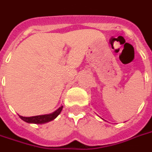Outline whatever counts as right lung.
<instances>
[{"instance_id": "obj_1", "label": "right lung", "mask_w": 152, "mask_h": 152, "mask_svg": "<svg viewBox=\"0 0 152 152\" xmlns=\"http://www.w3.org/2000/svg\"><path fill=\"white\" fill-rule=\"evenodd\" d=\"M63 107V106H61L59 108L57 109L55 112H52L50 114L36 115V116H31V117H25V116L19 115V117L21 118L23 121L27 122V123H31V124H45V123H47V122H50V121L54 120L60 114V112H62Z\"/></svg>"}]
</instances>
